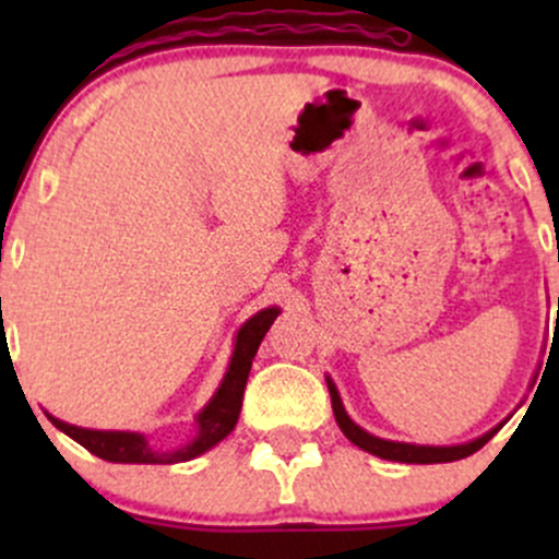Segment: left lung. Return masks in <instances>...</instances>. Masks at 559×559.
Segmentation results:
<instances>
[{
	"label": "left lung",
	"instance_id": "1",
	"mask_svg": "<svg viewBox=\"0 0 559 559\" xmlns=\"http://www.w3.org/2000/svg\"><path fill=\"white\" fill-rule=\"evenodd\" d=\"M557 308H559V300H557ZM326 386H330L332 414H335V421H337V427L343 430V436H346L348 441L354 443V447H359V449H365V452L381 456V460L416 462V465H432V462H454V460H462V456H471L473 452H478V449H481L484 443H487L489 438L495 436V430H492V432H487V436L476 438V441L462 443V447H414V443L384 441V438L370 436V432H365L362 427L354 425V421L348 419L346 411H343V403H341V397H337L335 384H332V381H326Z\"/></svg>",
	"mask_w": 559,
	"mask_h": 559
}]
</instances>
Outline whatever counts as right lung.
Wrapping results in <instances>:
<instances>
[{
  "mask_svg": "<svg viewBox=\"0 0 559 559\" xmlns=\"http://www.w3.org/2000/svg\"><path fill=\"white\" fill-rule=\"evenodd\" d=\"M275 316H278L275 308H264V311H259L253 319L246 321L243 330L238 332V343H235V354H233V362H229L227 376H224L216 397L207 403V408L202 411L200 419H197L200 432H197V438L189 443V447L178 449V452H165V454L151 452L145 438L138 436V432L83 430V427H72L67 425V421L53 419V416H48V419L53 421L61 432H67L72 441H78L83 449L103 456L107 462H145V465L159 462V465H173V462L194 460V456H200L211 447H216V443L222 441V438H227L229 432L235 430V425H238L253 354H257L259 343H262L264 332L270 330Z\"/></svg>",
  "mask_w": 559,
  "mask_h": 559,
  "instance_id": "obj_1",
  "label": "right lung"
}]
</instances>
